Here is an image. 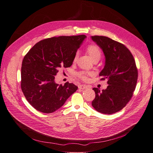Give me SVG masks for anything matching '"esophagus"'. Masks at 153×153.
<instances>
[{
	"mask_svg": "<svg viewBox=\"0 0 153 153\" xmlns=\"http://www.w3.org/2000/svg\"><path fill=\"white\" fill-rule=\"evenodd\" d=\"M78 87H79V88H80V89H85V88H88V86H87L86 85H79Z\"/></svg>",
	"mask_w": 153,
	"mask_h": 153,
	"instance_id": "obj_1",
	"label": "esophagus"
}]
</instances>
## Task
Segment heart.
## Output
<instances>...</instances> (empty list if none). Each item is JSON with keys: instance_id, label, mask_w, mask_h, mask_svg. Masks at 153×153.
I'll use <instances>...</instances> for the list:
<instances>
[{"instance_id": "1", "label": "heart", "mask_w": 153, "mask_h": 153, "mask_svg": "<svg viewBox=\"0 0 153 153\" xmlns=\"http://www.w3.org/2000/svg\"><path fill=\"white\" fill-rule=\"evenodd\" d=\"M87 51L88 54L89 55L91 59L94 60H99L102 56V51L98 45L94 44H91L87 46ZM77 58V54H76L74 56V60H76ZM76 75L78 77L81 78L83 80H87L88 76L91 75V73L86 72V71H81L79 72H77Z\"/></svg>"}]
</instances>
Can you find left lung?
Masks as SVG:
<instances>
[{
    "label": "left lung",
    "instance_id": "1",
    "mask_svg": "<svg viewBox=\"0 0 153 153\" xmlns=\"http://www.w3.org/2000/svg\"><path fill=\"white\" fill-rule=\"evenodd\" d=\"M92 40L104 53V68L99 76L108 79L105 90L93 88L95 98L92 105L97 111L113 114L125 108L136 87L138 74L134 56L125 45L106 36H93Z\"/></svg>",
    "mask_w": 153,
    "mask_h": 153
}]
</instances>
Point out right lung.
<instances>
[{"label": "right lung", "mask_w": 153, "mask_h": 153, "mask_svg": "<svg viewBox=\"0 0 153 153\" xmlns=\"http://www.w3.org/2000/svg\"><path fill=\"white\" fill-rule=\"evenodd\" d=\"M85 35L62 36L38 42L24 56L21 66V87L27 100L38 111L51 113L59 109L77 87L55 81L61 67L72 66Z\"/></svg>", "instance_id": "obj_1"}]
</instances>
